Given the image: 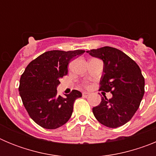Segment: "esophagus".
<instances>
[{"label": "esophagus", "mask_w": 156, "mask_h": 156, "mask_svg": "<svg viewBox=\"0 0 156 156\" xmlns=\"http://www.w3.org/2000/svg\"><path fill=\"white\" fill-rule=\"evenodd\" d=\"M82 95H83V97L87 98L88 96V95H89V93H88V92H83Z\"/></svg>", "instance_id": "34e87169"}]
</instances>
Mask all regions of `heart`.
Returning <instances> with one entry per match:
<instances>
[{
	"label": "heart",
	"mask_w": 156,
	"mask_h": 156,
	"mask_svg": "<svg viewBox=\"0 0 156 156\" xmlns=\"http://www.w3.org/2000/svg\"><path fill=\"white\" fill-rule=\"evenodd\" d=\"M85 86H87V84H85Z\"/></svg>",
	"instance_id": "1"
}]
</instances>
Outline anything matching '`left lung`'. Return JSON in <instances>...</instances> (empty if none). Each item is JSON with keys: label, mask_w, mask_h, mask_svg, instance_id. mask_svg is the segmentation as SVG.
I'll use <instances>...</instances> for the list:
<instances>
[{"label": "left lung", "mask_w": 156, "mask_h": 156, "mask_svg": "<svg viewBox=\"0 0 156 156\" xmlns=\"http://www.w3.org/2000/svg\"><path fill=\"white\" fill-rule=\"evenodd\" d=\"M104 62L100 90L111 92L94 107V115L100 123L110 128L124 125L138 109L144 94V78L138 65L126 54L111 47L87 51Z\"/></svg>", "instance_id": "1"}]
</instances>
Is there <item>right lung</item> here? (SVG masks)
Instances as JSON below:
<instances>
[{"label":"right lung","mask_w":156,"mask_h":156,"mask_svg":"<svg viewBox=\"0 0 156 156\" xmlns=\"http://www.w3.org/2000/svg\"><path fill=\"white\" fill-rule=\"evenodd\" d=\"M83 50L49 51L27 66L19 81V94L23 105L33 120L45 129H56L68 122L76 99L82 96L73 90L65 97L58 96L59 80L68 73L72 59L84 53Z\"/></svg>","instance_id":"1"}]
</instances>
